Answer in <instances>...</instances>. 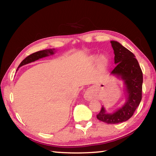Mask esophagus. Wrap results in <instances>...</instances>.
Instances as JSON below:
<instances>
[{
	"label": "esophagus",
	"mask_w": 156,
	"mask_h": 156,
	"mask_svg": "<svg viewBox=\"0 0 156 156\" xmlns=\"http://www.w3.org/2000/svg\"><path fill=\"white\" fill-rule=\"evenodd\" d=\"M84 98H85L86 100H91L92 98V93L90 90H88L86 92L85 94H84Z\"/></svg>",
	"instance_id": "34e87169"
}]
</instances>
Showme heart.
Here are the masks:
<instances>
[{
	"mask_svg": "<svg viewBox=\"0 0 156 156\" xmlns=\"http://www.w3.org/2000/svg\"><path fill=\"white\" fill-rule=\"evenodd\" d=\"M93 60H97V58H93ZM100 62H101V63H102V64H103V65L106 64V62H107V59L105 58L104 56L100 57Z\"/></svg>",
	"mask_w": 156,
	"mask_h": 156,
	"instance_id": "obj_1",
	"label": "heart"
}]
</instances>
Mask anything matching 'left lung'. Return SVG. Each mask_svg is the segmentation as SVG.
<instances>
[{
	"instance_id": "obj_1",
	"label": "left lung",
	"mask_w": 156,
	"mask_h": 156,
	"mask_svg": "<svg viewBox=\"0 0 156 156\" xmlns=\"http://www.w3.org/2000/svg\"><path fill=\"white\" fill-rule=\"evenodd\" d=\"M111 43L114 51L116 65L111 73L124 80L127 98L125 104L113 113H107L102 106L97 118L107 124H117L128 120L140 103L143 76L133 53L117 41H112Z\"/></svg>"
}]
</instances>
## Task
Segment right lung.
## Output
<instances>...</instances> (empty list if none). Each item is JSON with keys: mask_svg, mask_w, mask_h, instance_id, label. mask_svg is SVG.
Returning <instances> with one entry per match:
<instances>
[{"mask_svg": "<svg viewBox=\"0 0 156 156\" xmlns=\"http://www.w3.org/2000/svg\"><path fill=\"white\" fill-rule=\"evenodd\" d=\"M54 49H45V50H42V51H39L34 53V54L30 55L27 57H26L23 60L22 62H20V64L18 66V68L22 67L23 65H25L26 64H28V63L36 61V60L48 56L49 55H52L54 54Z\"/></svg>", "mask_w": 156, "mask_h": 156, "instance_id": "obj_1", "label": "right lung"}]
</instances>
